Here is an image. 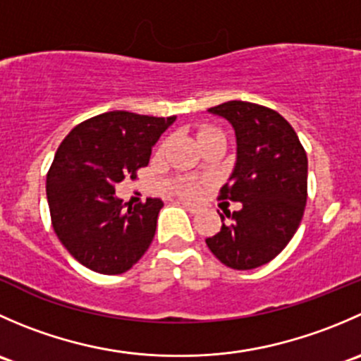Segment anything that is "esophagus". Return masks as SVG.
<instances>
[{"label":"esophagus","instance_id":"34e87169","mask_svg":"<svg viewBox=\"0 0 361 361\" xmlns=\"http://www.w3.org/2000/svg\"><path fill=\"white\" fill-rule=\"evenodd\" d=\"M181 204H183V206L187 207V209L190 211V213H197V211H199L197 204H192V202H187V201H181Z\"/></svg>","mask_w":361,"mask_h":361}]
</instances>
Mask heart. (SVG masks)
Here are the masks:
<instances>
[{
  "label": "heart",
  "instance_id": "heart-1",
  "mask_svg": "<svg viewBox=\"0 0 361 361\" xmlns=\"http://www.w3.org/2000/svg\"><path fill=\"white\" fill-rule=\"evenodd\" d=\"M218 133H220V130H216V129H202L201 134H199V137H201V141H202V140H206V137L213 136V134H218ZM167 147H169V141L166 140V141H164V143L159 147V154H164V152L167 150ZM180 192H181V194H183V195H197L199 188H197V185L190 183V181H185V183L181 185Z\"/></svg>",
  "mask_w": 361,
  "mask_h": 361
}]
</instances>
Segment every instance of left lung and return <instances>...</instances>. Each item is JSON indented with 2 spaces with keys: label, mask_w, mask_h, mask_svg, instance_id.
Masks as SVG:
<instances>
[{
  "label": "left lung",
  "mask_w": 361,
  "mask_h": 361,
  "mask_svg": "<svg viewBox=\"0 0 361 361\" xmlns=\"http://www.w3.org/2000/svg\"><path fill=\"white\" fill-rule=\"evenodd\" d=\"M209 111L227 118L238 140V162L218 199L243 207L225 213L228 221L206 245L227 267L250 271L278 257L300 225L307 154L293 127L271 108L227 101Z\"/></svg>",
  "instance_id": "obj_1"
}]
</instances>
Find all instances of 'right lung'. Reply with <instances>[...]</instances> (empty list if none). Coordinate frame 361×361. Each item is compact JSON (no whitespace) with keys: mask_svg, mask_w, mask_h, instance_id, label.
<instances>
[{"mask_svg":"<svg viewBox=\"0 0 361 361\" xmlns=\"http://www.w3.org/2000/svg\"><path fill=\"white\" fill-rule=\"evenodd\" d=\"M176 116L108 111L73 127L47 173L54 232L73 258L99 274L129 271L154 241L164 202L126 207L116 183L136 180L152 147Z\"/></svg>","mask_w":361,"mask_h":361,"instance_id":"1","label":"right lung"}]
</instances>
